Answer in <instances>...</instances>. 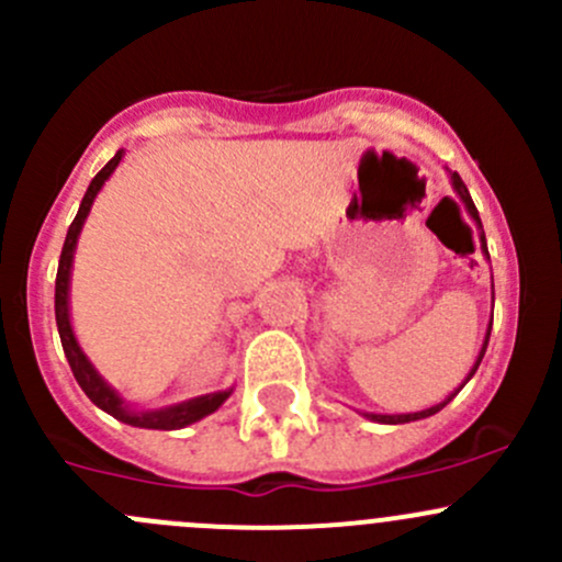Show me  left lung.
Returning a JSON list of instances; mask_svg holds the SVG:
<instances>
[{
    "mask_svg": "<svg viewBox=\"0 0 562 562\" xmlns=\"http://www.w3.org/2000/svg\"><path fill=\"white\" fill-rule=\"evenodd\" d=\"M451 187H454V192H457V195H459V201L464 203V209H468V214H470V217L475 220V225H479V228H481L479 209H475L473 198H470L468 187H464V181L459 179V173H457V171L451 173ZM481 249H484V255H486V258H490V249H486L484 231H481ZM492 296H495V285H492ZM490 331H492V323H490V326H486V337H484V345H481V353H479V359H475V364H473V370H470V375L464 378V383H468L470 378L475 375V370H479L481 359H484V353H486V345H490ZM464 383H462V386H464ZM462 386H459V389H457L454 394H451V396H446V400L440 402V405H432V407H427V411H418V413H400V416H381V413H364V416H367V418H372V422H378V424H407V422H418V418L435 416V413H438V411H443V407L449 405V402L454 400V396L459 394V391H462Z\"/></svg>",
    "mask_w": 562,
    "mask_h": 562,
    "instance_id": "8db88e82",
    "label": "left lung"
}]
</instances>
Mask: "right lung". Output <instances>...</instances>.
Segmentation results:
<instances>
[{
    "mask_svg": "<svg viewBox=\"0 0 562 562\" xmlns=\"http://www.w3.org/2000/svg\"><path fill=\"white\" fill-rule=\"evenodd\" d=\"M122 155L124 151L119 149L116 155L105 162L103 171L94 176L92 184H89V190H87V195H83L81 206H78L76 220H72L70 228H67L65 247H61V255H59V271H56V296H54L56 328H59L61 348H65L67 364H70L72 375H76L78 386L83 389V394H87L89 400L100 407V411L111 413L113 418L130 424V427L181 429V427H187V424L201 422L203 416H209V413L217 411V407L228 400L231 391L234 389L195 396V400L179 402V405H171V407H160V411H130V407L124 405L122 396H119V391L108 386V383L103 381V375L94 370V364L87 359V353L81 350V345H78L76 334H72V326H70V271H72V255H76L78 236H81V228H83V223H87L89 209H92L94 198H98V192L103 190L108 176L116 171V166L122 162Z\"/></svg>",
    "mask_w": 562,
    "mask_h": 562,
    "instance_id": "add662e5",
    "label": "right lung"
}]
</instances>
